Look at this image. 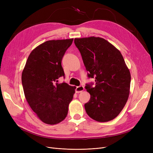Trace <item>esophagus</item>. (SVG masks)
I'll return each mask as SVG.
<instances>
[{
    "label": "esophagus",
    "instance_id": "34e87169",
    "mask_svg": "<svg viewBox=\"0 0 153 153\" xmlns=\"http://www.w3.org/2000/svg\"><path fill=\"white\" fill-rule=\"evenodd\" d=\"M84 90V87L82 85H80L78 87H76V93H80L82 92Z\"/></svg>",
    "mask_w": 153,
    "mask_h": 153
}]
</instances>
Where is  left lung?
Wrapping results in <instances>:
<instances>
[{
  "mask_svg": "<svg viewBox=\"0 0 153 153\" xmlns=\"http://www.w3.org/2000/svg\"><path fill=\"white\" fill-rule=\"evenodd\" d=\"M87 76L95 80V86L86 84L91 94L84 107L91 118L99 122L110 121L123 110L129 97L131 75L120 51L100 37L75 38Z\"/></svg>",
  "mask_w": 153,
  "mask_h": 153,
  "instance_id": "1",
  "label": "left lung"
}]
</instances>
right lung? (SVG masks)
Instances as JSON below:
<instances>
[{
	"instance_id": "right-lung-1",
	"label": "right lung",
	"mask_w": 153,
	"mask_h": 153,
	"mask_svg": "<svg viewBox=\"0 0 153 153\" xmlns=\"http://www.w3.org/2000/svg\"><path fill=\"white\" fill-rule=\"evenodd\" d=\"M72 42L73 38L49 40L39 45L30 54L22 72L27 101L46 124H58L65 119L75 93V86L58 83V79L64 76L62 57Z\"/></svg>"
}]
</instances>
